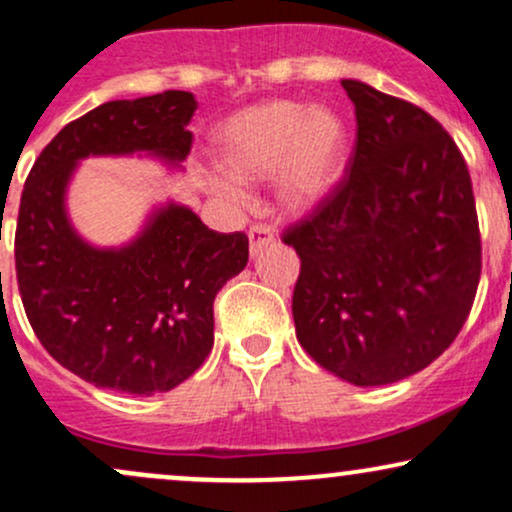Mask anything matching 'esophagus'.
<instances>
[{
	"instance_id": "34e87169",
	"label": "esophagus",
	"mask_w": 512,
	"mask_h": 512,
	"mask_svg": "<svg viewBox=\"0 0 512 512\" xmlns=\"http://www.w3.org/2000/svg\"><path fill=\"white\" fill-rule=\"evenodd\" d=\"M248 240H250V255H260L262 248L274 243V228L267 226V223H255V226L248 231Z\"/></svg>"
}]
</instances>
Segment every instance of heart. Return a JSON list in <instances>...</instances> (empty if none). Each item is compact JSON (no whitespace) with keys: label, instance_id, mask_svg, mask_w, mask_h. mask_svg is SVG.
<instances>
[{"label":"heart","instance_id":"b5f03b06","mask_svg":"<svg viewBox=\"0 0 512 512\" xmlns=\"http://www.w3.org/2000/svg\"><path fill=\"white\" fill-rule=\"evenodd\" d=\"M346 125L327 105L269 101L228 120L216 139L219 163L228 178H216L221 192L236 195L238 182H262L279 175L281 207L308 214L332 195L346 161Z\"/></svg>","mask_w":512,"mask_h":512}]
</instances>
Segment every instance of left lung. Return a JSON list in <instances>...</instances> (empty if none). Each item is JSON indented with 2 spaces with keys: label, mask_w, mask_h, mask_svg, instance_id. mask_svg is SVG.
I'll use <instances>...</instances> for the list:
<instances>
[{
  "label": "left lung",
  "mask_w": 512,
  "mask_h": 512,
  "mask_svg": "<svg viewBox=\"0 0 512 512\" xmlns=\"http://www.w3.org/2000/svg\"><path fill=\"white\" fill-rule=\"evenodd\" d=\"M356 144L344 180L284 233L301 257L298 342L358 387L424 370L460 334L481 276L472 178L419 105L356 79Z\"/></svg>",
  "instance_id": "8db88e82"
}]
</instances>
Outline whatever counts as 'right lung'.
<instances>
[{
    "mask_svg": "<svg viewBox=\"0 0 512 512\" xmlns=\"http://www.w3.org/2000/svg\"><path fill=\"white\" fill-rule=\"evenodd\" d=\"M195 110L187 91L98 105L60 129L23 185L14 257L28 322L60 366L96 387L151 397L190 378L214 346L216 293L248 264L245 233L211 231L185 204L156 207L120 248L86 243L67 216L88 156L180 168Z\"/></svg>",
    "mask_w": 512,
    "mask_h": 512,
    "instance_id": "obj_1",
    "label": "right lung"
}]
</instances>
